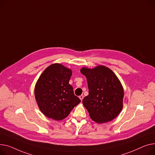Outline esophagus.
<instances>
[{"instance_id":"esophagus-1","label":"esophagus","mask_w":155,"mask_h":155,"mask_svg":"<svg viewBox=\"0 0 155 155\" xmlns=\"http://www.w3.org/2000/svg\"><path fill=\"white\" fill-rule=\"evenodd\" d=\"M83 97H84V96H83V95H81V96H79V99H81V101H83Z\"/></svg>"}]
</instances>
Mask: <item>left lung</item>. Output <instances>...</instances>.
I'll list each match as a JSON object with an SVG mask.
<instances>
[{
    "label": "left lung",
    "mask_w": 155,
    "mask_h": 155,
    "mask_svg": "<svg viewBox=\"0 0 155 155\" xmlns=\"http://www.w3.org/2000/svg\"><path fill=\"white\" fill-rule=\"evenodd\" d=\"M81 72L87 79L89 94L83 103L91 118L97 123L114 120L123 106L124 90L119 79L112 70L101 65L83 68Z\"/></svg>",
    "instance_id": "1"
}]
</instances>
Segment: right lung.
Instances as JSON below:
<instances>
[{"label":"right lung","mask_w":155,"mask_h":155,"mask_svg":"<svg viewBox=\"0 0 155 155\" xmlns=\"http://www.w3.org/2000/svg\"><path fill=\"white\" fill-rule=\"evenodd\" d=\"M71 75L70 69L55 63L40 76L35 86L34 95L39 110L45 116L62 120L81 102L69 84Z\"/></svg>","instance_id":"right-lung-1"}]
</instances>
